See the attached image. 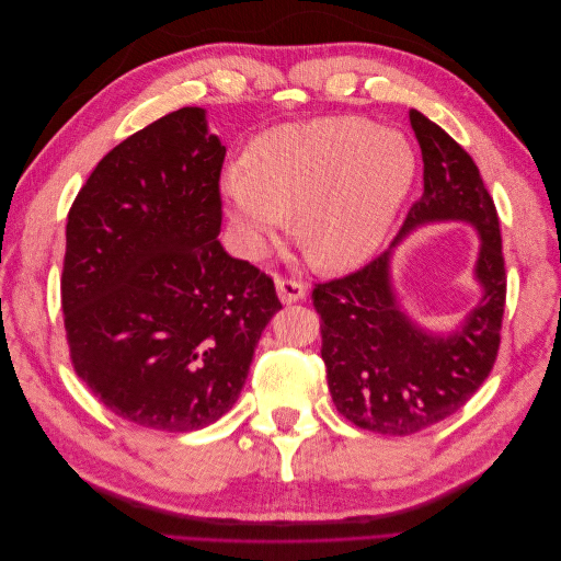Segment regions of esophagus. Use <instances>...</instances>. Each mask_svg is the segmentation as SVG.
I'll list each match as a JSON object with an SVG mask.
<instances>
[{"mask_svg":"<svg viewBox=\"0 0 561 561\" xmlns=\"http://www.w3.org/2000/svg\"><path fill=\"white\" fill-rule=\"evenodd\" d=\"M276 290L283 304H295L307 297V285L295 278H276Z\"/></svg>","mask_w":561,"mask_h":561,"instance_id":"obj_1","label":"esophagus"}]
</instances>
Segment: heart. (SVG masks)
Returning <instances> with one entry per match:
<instances>
[{
	"label": "heart",
	"instance_id": "1",
	"mask_svg": "<svg viewBox=\"0 0 561 561\" xmlns=\"http://www.w3.org/2000/svg\"><path fill=\"white\" fill-rule=\"evenodd\" d=\"M416 151L398 128L325 116L254 138L222 194L252 257H264L295 215V239L328 271L365 264L393 229L416 180Z\"/></svg>",
	"mask_w": 561,
	"mask_h": 561
}]
</instances>
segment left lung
I'll list each match as a JSON object with an SVG mask.
<instances>
[{"mask_svg": "<svg viewBox=\"0 0 561 561\" xmlns=\"http://www.w3.org/2000/svg\"><path fill=\"white\" fill-rule=\"evenodd\" d=\"M410 122L421 147L423 194L398 239L355 274L313 287L320 355L336 410L381 435H412L461 410L496 363L505 307L499 215L480 168L421 112L412 110ZM431 221H468L481 233L476 277L483 299L447 337L419 329L401 311L389 280L394 245Z\"/></svg>", "mask_w": 561, "mask_h": 561, "instance_id": "8db88e82", "label": "left lung"}]
</instances>
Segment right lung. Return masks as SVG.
Returning <instances> with one entry per match:
<instances>
[{
	"label": "right lung",
	"mask_w": 561,
	"mask_h": 561,
	"mask_svg": "<svg viewBox=\"0 0 561 561\" xmlns=\"http://www.w3.org/2000/svg\"><path fill=\"white\" fill-rule=\"evenodd\" d=\"M227 149L182 107L95 165L65 231L60 278L75 371L135 426L198 431L239 400L274 280L219 243Z\"/></svg>",
	"instance_id": "1"
}]
</instances>
